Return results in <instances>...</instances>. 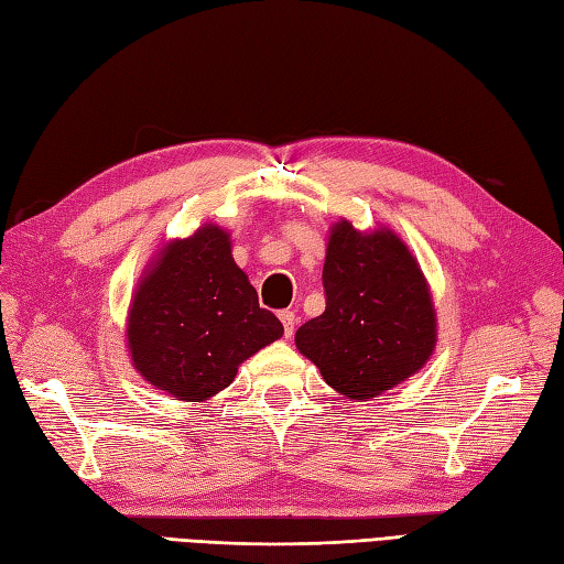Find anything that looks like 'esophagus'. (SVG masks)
I'll return each mask as SVG.
<instances>
[{"label":"esophagus","instance_id":"34e87169","mask_svg":"<svg viewBox=\"0 0 564 564\" xmlns=\"http://www.w3.org/2000/svg\"><path fill=\"white\" fill-rule=\"evenodd\" d=\"M281 322H283V332H285V338H291L293 334H295V324H297V317H295V312H291V310H283L281 314Z\"/></svg>","mask_w":564,"mask_h":564}]
</instances>
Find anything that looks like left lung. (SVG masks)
<instances>
[{
  "mask_svg": "<svg viewBox=\"0 0 564 564\" xmlns=\"http://www.w3.org/2000/svg\"><path fill=\"white\" fill-rule=\"evenodd\" d=\"M326 310L295 332V346L324 382L352 401H370L425 368L437 346L430 283L399 235L348 218L329 228Z\"/></svg>",
  "mask_w": 564,
  "mask_h": 564,
  "instance_id": "1",
  "label": "left lung"
}]
</instances>
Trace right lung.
<instances>
[{
	"mask_svg": "<svg viewBox=\"0 0 564 564\" xmlns=\"http://www.w3.org/2000/svg\"><path fill=\"white\" fill-rule=\"evenodd\" d=\"M132 368L177 401H208L230 387L257 350L279 341L283 324L259 307L232 240L218 223L155 250L127 312Z\"/></svg>",
	"mask_w": 564,
	"mask_h": 564,
	"instance_id": "1",
	"label": "right lung"
}]
</instances>
